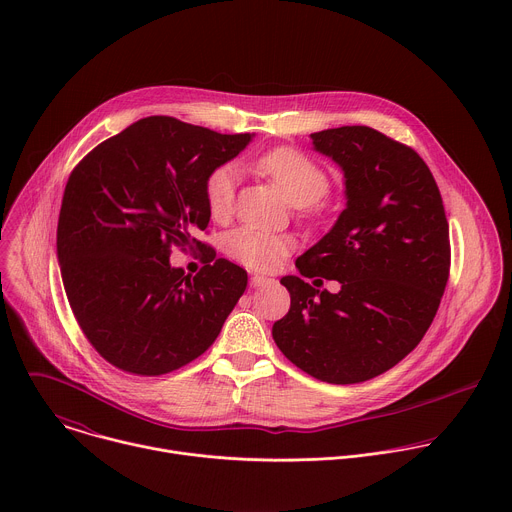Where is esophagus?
Returning a JSON list of instances; mask_svg holds the SVG:
<instances>
[{
  "instance_id": "34e87169",
  "label": "esophagus",
  "mask_w": 512,
  "mask_h": 512,
  "mask_svg": "<svg viewBox=\"0 0 512 512\" xmlns=\"http://www.w3.org/2000/svg\"><path fill=\"white\" fill-rule=\"evenodd\" d=\"M271 279L269 277H265V275H259V273H253L251 275V285L253 287H263V285H267Z\"/></svg>"
}]
</instances>
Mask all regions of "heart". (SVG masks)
<instances>
[{"instance_id": "1", "label": "heart", "mask_w": 512, "mask_h": 512, "mask_svg": "<svg viewBox=\"0 0 512 512\" xmlns=\"http://www.w3.org/2000/svg\"><path fill=\"white\" fill-rule=\"evenodd\" d=\"M255 168L267 176L296 206H310L318 202L330 188L328 174L312 158L294 148H275L261 154ZM237 166L221 164L214 168L204 182V198L212 218L221 221L233 210L237 188ZM294 249V239L287 235L263 233L249 227H239L225 237V253L259 271L275 269L283 257Z\"/></svg>"}]
</instances>
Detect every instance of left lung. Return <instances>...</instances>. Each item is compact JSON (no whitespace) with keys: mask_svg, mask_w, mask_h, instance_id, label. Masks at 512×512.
Returning a JSON list of instances; mask_svg holds the SVG:
<instances>
[{"mask_svg":"<svg viewBox=\"0 0 512 512\" xmlns=\"http://www.w3.org/2000/svg\"><path fill=\"white\" fill-rule=\"evenodd\" d=\"M310 137L344 172L346 208L298 257L302 277H281L291 306L271 334L304 373L352 385L395 367L427 332L450 275V227L440 188L407 145L367 125ZM304 276L340 280L339 294Z\"/></svg>","mask_w":512,"mask_h":512,"instance_id":"left-lung-1","label":"left lung"}]
</instances>
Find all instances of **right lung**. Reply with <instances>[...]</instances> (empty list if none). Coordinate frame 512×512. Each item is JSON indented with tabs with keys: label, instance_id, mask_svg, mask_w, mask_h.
I'll list each match as a JSON object with an SVG mask.
<instances>
[{
	"label": "right lung",
	"instance_id": "right-lung-1",
	"mask_svg": "<svg viewBox=\"0 0 512 512\" xmlns=\"http://www.w3.org/2000/svg\"><path fill=\"white\" fill-rule=\"evenodd\" d=\"M251 139L154 115L99 143L72 170L56 255L72 314L113 367L166 375L221 334L247 273L212 253L192 277L172 267L170 253L200 243L192 233L210 221L206 176Z\"/></svg>",
	"mask_w": 512,
	"mask_h": 512
}]
</instances>
